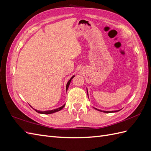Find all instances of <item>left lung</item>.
I'll use <instances>...</instances> for the list:
<instances>
[{
    "instance_id": "8db88e82",
    "label": "left lung",
    "mask_w": 151,
    "mask_h": 151,
    "mask_svg": "<svg viewBox=\"0 0 151 151\" xmlns=\"http://www.w3.org/2000/svg\"><path fill=\"white\" fill-rule=\"evenodd\" d=\"M87 93H88V89H87ZM88 98H89V96H88ZM94 108V107H93ZM95 109H96V110L98 111H102L103 113H115V112H117L118 111L121 110V109H119V110H115V111H104V110H101V109H97L96 108H94Z\"/></svg>"
}]
</instances>
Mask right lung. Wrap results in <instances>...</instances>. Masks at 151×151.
<instances>
[{
	"label": "right lung",
	"instance_id": "add662e5",
	"mask_svg": "<svg viewBox=\"0 0 151 151\" xmlns=\"http://www.w3.org/2000/svg\"><path fill=\"white\" fill-rule=\"evenodd\" d=\"M74 77H75V76H73L71 77V78L70 79V80L67 82V85H66V91H67V89H68V86H69V85H70V82H71L72 79L73 78H74ZM65 104H63V106H62L60 107V108H56V109H52V110H48V111H40V110H37V109H35V108H33V107H32V106H31V105H29V106H30L32 108H33L36 112H38V113H41V114H45V115H47V114H52V113H55V112H57V111H58L61 110V109H62L63 107L65 106Z\"/></svg>",
	"mask_w": 151,
	"mask_h": 151
}]
</instances>
